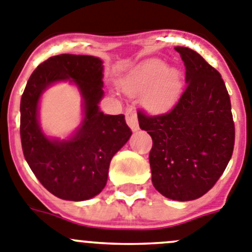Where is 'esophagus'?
Returning <instances> with one entry per match:
<instances>
[{
	"mask_svg": "<svg viewBox=\"0 0 252 252\" xmlns=\"http://www.w3.org/2000/svg\"><path fill=\"white\" fill-rule=\"evenodd\" d=\"M126 122L129 126L131 128V130H137L138 129V117L137 112L133 106H128L126 110Z\"/></svg>",
	"mask_w": 252,
	"mask_h": 252,
	"instance_id": "34e87169",
	"label": "esophagus"
}]
</instances>
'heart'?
<instances>
[{
	"label": "heart",
	"instance_id": "heart-1",
	"mask_svg": "<svg viewBox=\"0 0 252 252\" xmlns=\"http://www.w3.org/2000/svg\"><path fill=\"white\" fill-rule=\"evenodd\" d=\"M181 85V75L177 70L168 69L160 60H151L142 67L126 89L130 93H146L144 101L147 106L153 112H160L172 105Z\"/></svg>",
	"mask_w": 252,
	"mask_h": 252
}]
</instances>
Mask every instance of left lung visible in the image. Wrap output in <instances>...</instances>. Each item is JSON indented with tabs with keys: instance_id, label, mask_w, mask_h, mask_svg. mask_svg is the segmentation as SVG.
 <instances>
[{
	"instance_id": "8db88e82",
	"label": "left lung",
	"mask_w": 252,
	"mask_h": 252,
	"mask_svg": "<svg viewBox=\"0 0 252 252\" xmlns=\"http://www.w3.org/2000/svg\"><path fill=\"white\" fill-rule=\"evenodd\" d=\"M186 66V87L169 112L138 122L153 140L149 164L154 188L167 198L192 201L207 193L227 167L235 124L223 79L192 49L174 47Z\"/></svg>"
}]
</instances>
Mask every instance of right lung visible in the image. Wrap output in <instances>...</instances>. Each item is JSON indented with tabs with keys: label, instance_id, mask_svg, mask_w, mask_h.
<instances>
[{
	"label": "right lung",
	"instance_id": "right-lung-1",
	"mask_svg": "<svg viewBox=\"0 0 252 252\" xmlns=\"http://www.w3.org/2000/svg\"><path fill=\"white\" fill-rule=\"evenodd\" d=\"M67 78L81 89L86 118L70 141H50L38 126V99L50 83ZM101 79L100 59L61 54L33 70L22 94L20 135L25 159L40 183L59 198L85 201L100 193L113 156L131 135L123 114L108 115L99 110L104 94Z\"/></svg>",
	"mask_w": 252,
	"mask_h": 252
}]
</instances>
